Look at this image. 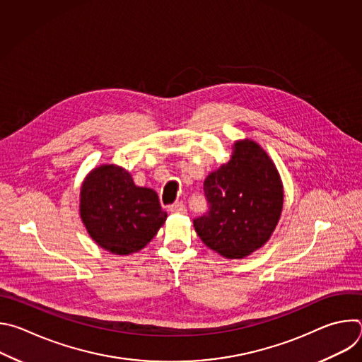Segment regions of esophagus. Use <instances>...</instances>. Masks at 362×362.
Segmentation results:
<instances>
[{"label":"esophagus","instance_id":"34e87169","mask_svg":"<svg viewBox=\"0 0 362 362\" xmlns=\"http://www.w3.org/2000/svg\"><path fill=\"white\" fill-rule=\"evenodd\" d=\"M169 211L172 212V214H179V215H185L186 214V206L182 203V202H176V203H173L170 208H169Z\"/></svg>","mask_w":362,"mask_h":362}]
</instances>
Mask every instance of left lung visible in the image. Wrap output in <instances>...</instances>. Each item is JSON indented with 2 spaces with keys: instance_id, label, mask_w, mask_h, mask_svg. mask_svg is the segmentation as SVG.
Returning a JSON list of instances; mask_svg holds the SVG:
<instances>
[{
  "instance_id": "obj_1",
  "label": "left lung",
  "mask_w": 362,
  "mask_h": 362,
  "mask_svg": "<svg viewBox=\"0 0 362 362\" xmlns=\"http://www.w3.org/2000/svg\"><path fill=\"white\" fill-rule=\"evenodd\" d=\"M230 160L204 179L209 212L193 221L202 242L226 259H243L272 236L284 208V185L268 153L236 140Z\"/></svg>"
}]
</instances>
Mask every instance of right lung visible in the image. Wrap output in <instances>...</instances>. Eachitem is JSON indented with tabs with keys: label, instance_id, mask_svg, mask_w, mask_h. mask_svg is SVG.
I'll list each match as a JSON object with an SVG mask.
<instances>
[{
	"label": "right lung",
	"instance_id": "obj_1",
	"mask_svg": "<svg viewBox=\"0 0 362 362\" xmlns=\"http://www.w3.org/2000/svg\"><path fill=\"white\" fill-rule=\"evenodd\" d=\"M80 218L90 238L113 255L143 249L166 222L159 196L134 185L132 175L117 165H100L83 180Z\"/></svg>",
	"mask_w": 362,
	"mask_h": 362
}]
</instances>
